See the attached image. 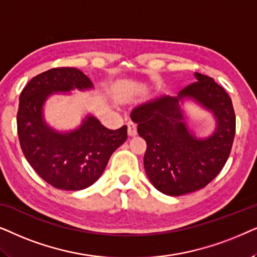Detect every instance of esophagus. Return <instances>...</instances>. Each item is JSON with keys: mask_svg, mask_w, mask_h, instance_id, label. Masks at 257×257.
I'll return each mask as SVG.
<instances>
[{"mask_svg": "<svg viewBox=\"0 0 257 257\" xmlns=\"http://www.w3.org/2000/svg\"><path fill=\"white\" fill-rule=\"evenodd\" d=\"M128 136L129 138H134L138 134V129H136V125L133 124V123H128Z\"/></svg>", "mask_w": 257, "mask_h": 257, "instance_id": "1", "label": "esophagus"}]
</instances>
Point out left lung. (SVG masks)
Listing matches in <instances>:
<instances>
[{
	"instance_id": "1",
	"label": "left lung",
	"mask_w": 257,
	"mask_h": 257,
	"mask_svg": "<svg viewBox=\"0 0 257 257\" xmlns=\"http://www.w3.org/2000/svg\"><path fill=\"white\" fill-rule=\"evenodd\" d=\"M197 82L172 97L153 98L135 109L131 118L147 142L145 169L153 186L170 196L202 189L227 162L235 136V112L229 95L209 76L195 73ZM193 100L209 111L215 131L207 138L190 132L180 105Z\"/></svg>"
}]
</instances>
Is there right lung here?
Masks as SVG:
<instances>
[{
	"mask_svg": "<svg viewBox=\"0 0 257 257\" xmlns=\"http://www.w3.org/2000/svg\"><path fill=\"white\" fill-rule=\"evenodd\" d=\"M94 84L76 68H53L32 78L20 95L17 133L33 169L47 183L63 190L90 187L104 172L111 154L126 140V126L110 131L87 115L74 131L59 132L47 124L43 105L53 94Z\"/></svg>",
	"mask_w": 257,
	"mask_h": 257,
	"instance_id": "1",
	"label": "right lung"
}]
</instances>
